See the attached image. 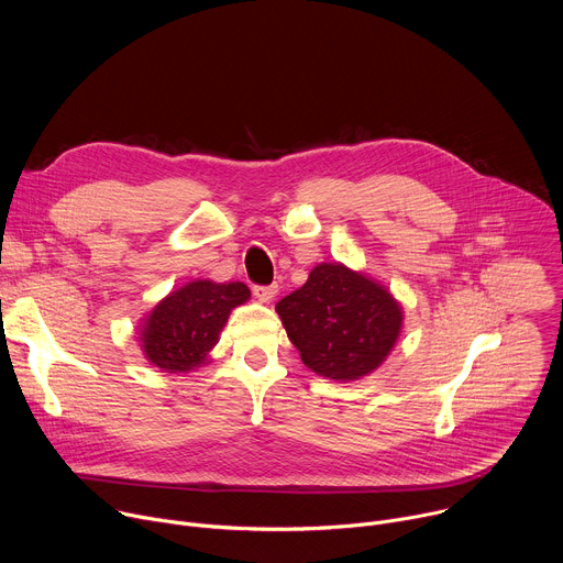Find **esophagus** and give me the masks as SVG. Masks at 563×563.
Here are the masks:
<instances>
[{
	"label": "esophagus",
	"instance_id": "esophagus-1",
	"mask_svg": "<svg viewBox=\"0 0 563 563\" xmlns=\"http://www.w3.org/2000/svg\"><path fill=\"white\" fill-rule=\"evenodd\" d=\"M276 294H278V285H256V287H254V296H256L261 302L274 300Z\"/></svg>",
	"mask_w": 563,
	"mask_h": 563
}]
</instances>
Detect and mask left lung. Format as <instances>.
<instances>
[{"mask_svg": "<svg viewBox=\"0 0 563 563\" xmlns=\"http://www.w3.org/2000/svg\"><path fill=\"white\" fill-rule=\"evenodd\" d=\"M276 311L302 363L320 376L354 380L391 352L404 311L391 294L341 263H320Z\"/></svg>", "mask_w": 563, "mask_h": 563, "instance_id": "8db88e82", "label": "left lung"}]
</instances>
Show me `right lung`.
<instances>
[{
	"label": "right lung",
	"mask_w": 563,
	"mask_h": 563,
	"mask_svg": "<svg viewBox=\"0 0 563 563\" xmlns=\"http://www.w3.org/2000/svg\"><path fill=\"white\" fill-rule=\"evenodd\" d=\"M245 283L194 280L159 300L142 325V350L151 365L178 374L207 361L229 311L250 298Z\"/></svg>",
	"instance_id": "add662e5"
}]
</instances>
